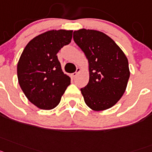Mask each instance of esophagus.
<instances>
[{"label":"esophagus","instance_id":"1","mask_svg":"<svg viewBox=\"0 0 152 152\" xmlns=\"http://www.w3.org/2000/svg\"><path fill=\"white\" fill-rule=\"evenodd\" d=\"M81 72V69H80V67H78V68L76 69V72L72 73V76H73V77H76V76L78 75V73H79V72Z\"/></svg>","mask_w":152,"mask_h":152}]
</instances>
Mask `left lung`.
<instances>
[{
	"mask_svg": "<svg viewBox=\"0 0 152 152\" xmlns=\"http://www.w3.org/2000/svg\"><path fill=\"white\" fill-rule=\"evenodd\" d=\"M73 39L89 63V83L80 89L86 104L94 111L113 107L127 87L130 76L127 57L114 40L101 31L75 30Z\"/></svg>",
	"mask_w": 152,
	"mask_h": 152,
	"instance_id": "1",
	"label": "left lung"
}]
</instances>
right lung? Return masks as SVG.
Wrapping results in <instances>:
<instances>
[{
	"mask_svg": "<svg viewBox=\"0 0 152 152\" xmlns=\"http://www.w3.org/2000/svg\"><path fill=\"white\" fill-rule=\"evenodd\" d=\"M72 30H53L39 34L27 43L18 63V83L31 103L50 110L60 103L70 84L56 54L71 42Z\"/></svg>",
	"mask_w": 152,
	"mask_h": 152,
	"instance_id": "obj_1",
	"label": "right lung"
}]
</instances>
